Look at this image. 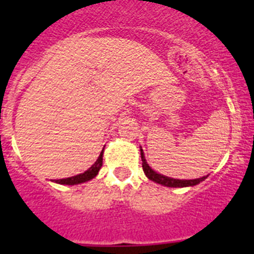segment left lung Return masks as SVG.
I'll return each mask as SVG.
<instances>
[{
    "instance_id": "left-lung-1",
    "label": "left lung",
    "mask_w": 254,
    "mask_h": 254,
    "mask_svg": "<svg viewBox=\"0 0 254 254\" xmlns=\"http://www.w3.org/2000/svg\"><path fill=\"white\" fill-rule=\"evenodd\" d=\"M141 160H142L143 173L146 174L147 178H149L150 181L155 182V183L167 186V187H190V186L198 185L199 182H202L203 179H206V177H202V178L188 179V181L186 179V181H183V179H173V178H169V177L158 174V173L154 172V170L149 167V164H147L146 160H145V156H143L142 150H141Z\"/></svg>"
}]
</instances>
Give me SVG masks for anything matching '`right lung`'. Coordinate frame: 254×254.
Here are the masks:
<instances>
[{"instance_id": "1", "label": "right lung", "mask_w": 254, "mask_h": 254, "mask_svg": "<svg viewBox=\"0 0 254 254\" xmlns=\"http://www.w3.org/2000/svg\"><path fill=\"white\" fill-rule=\"evenodd\" d=\"M103 151H104V149H103L102 152H100L98 160L94 163V165L89 170L84 172L82 174H78V176L71 177V178H66V179H57V181H55V182L56 183H60V185L73 186V185H80V183H84V182H87V181H90V179H93L94 177H96V174L99 173L100 168H102V165H103Z\"/></svg>"}]
</instances>
